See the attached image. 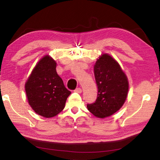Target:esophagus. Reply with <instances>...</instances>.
<instances>
[{
	"label": "esophagus",
	"instance_id": "esophagus-1",
	"mask_svg": "<svg viewBox=\"0 0 160 160\" xmlns=\"http://www.w3.org/2000/svg\"><path fill=\"white\" fill-rule=\"evenodd\" d=\"M74 92H78V93H81L82 92V89H80V88H76V89H75V90H74Z\"/></svg>",
	"mask_w": 160,
	"mask_h": 160
}]
</instances>
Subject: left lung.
Segmentation results:
<instances>
[{
	"label": "left lung",
	"mask_w": 160,
	"mask_h": 160,
	"mask_svg": "<svg viewBox=\"0 0 160 160\" xmlns=\"http://www.w3.org/2000/svg\"><path fill=\"white\" fill-rule=\"evenodd\" d=\"M98 95L87 108L95 117L104 118L120 110L127 97V78L119 64L108 54H103L94 66Z\"/></svg>",
	"instance_id": "obj_1"
}]
</instances>
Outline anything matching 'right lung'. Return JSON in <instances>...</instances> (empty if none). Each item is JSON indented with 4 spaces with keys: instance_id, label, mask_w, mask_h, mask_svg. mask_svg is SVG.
<instances>
[{
    "instance_id": "add662e5",
    "label": "right lung",
    "mask_w": 160,
    "mask_h": 160,
    "mask_svg": "<svg viewBox=\"0 0 160 160\" xmlns=\"http://www.w3.org/2000/svg\"><path fill=\"white\" fill-rule=\"evenodd\" d=\"M56 63L46 56L40 60L25 83L28 103L37 113L49 118L64 109L71 91L56 72Z\"/></svg>"
}]
</instances>
